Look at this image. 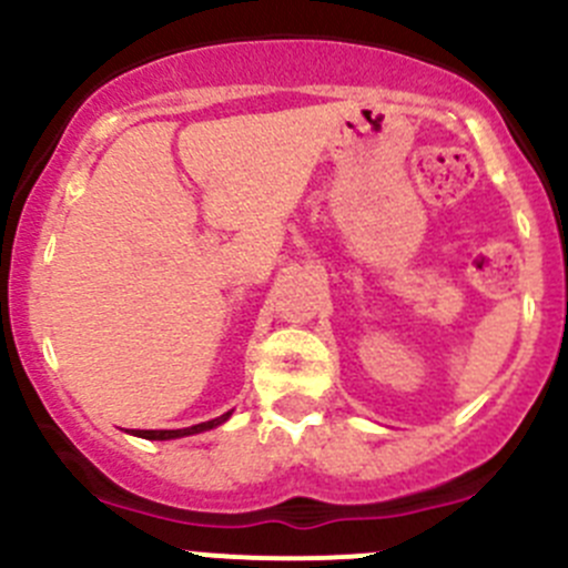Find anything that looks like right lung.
Returning <instances> with one entry per match:
<instances>
[{"label": "right lung", "mask_w": 568, "mask_h": 568, "mask_svg": "<svg viewBox=\"0 0 568 568\" xmlns=\"http://www.w3.org/2000/svg\"><path fill=\"white\" fill-rule=\"evenodd\" d=\"M226 417H230V412L221 417H215V420L199 423V426H190V428H159V432H131V434H136V437H145V439H176V437H187V434H199V432H206V428L221 426Z\"/></svg>", "instance_id": "obj_1"}]
</instances>
